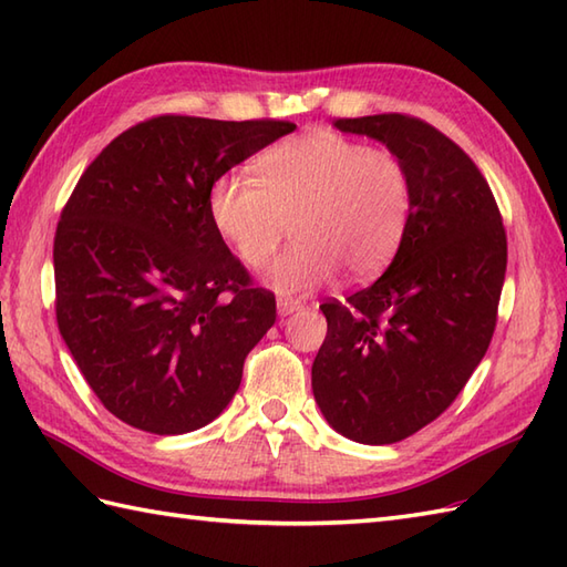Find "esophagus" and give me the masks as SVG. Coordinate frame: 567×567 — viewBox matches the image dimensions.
Instances as JSON below:
<instances>
[{
  "instance_id": "obj_1",
  "label": "esophagus",
  "mask_w": 567,
  "mask_h": 567,
  "mask_svg": "<svg viewBox=\"0 0 567 567\" xmlns=\"http://www.w3.org/2000/svg\"><path fill=\"white\" fill-rule=\"evenodd\" d=\"M297 309H302V302H299V299H292V297H280V299H277V315H280V317L295 315Z\"/></svg>"
}]
</instances>
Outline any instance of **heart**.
<instances>
[{
  "instance_id": "heart-1",
  "label": "heart",
  "mask_w": 567,
  "mask_h": 567,
  "mask_svg": "<svg viewBox=\"0 0 567 567\" xmlns=\"http://www.w3.org/2000/svg\"><path fill=\"white\" fill-rule=\"evenodd\" d=\"M412 214V175L402 155L333 131L277 143L256 161V177L224 173L209 189L216 231L248 270L272 265L280 295H307L339 268L353 280L378 275L400 248Z\"/></svg>"
}]
</instances>
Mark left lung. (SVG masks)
<instances>
[{
    "instance_id": "1",
    "label": "left lung",
    "mask_w": 567,
    "mask_h": 567,
    "mask_svg": "<svg viewBox=\"0 0 567 567\" xmlns=\"http://www.w3.org/2000/svg\"><path fill=\"white\" fill-rule=\"evenodd\" d=\"M402 155L412 214L375 282L319 309L329 331L311 390L329 424L368 445L396 443L439 419L487 353L507 270V231L473 158L424 118H336Z\"/></svg>"
}]
</instances>
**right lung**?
Here are the masks:
<instances>
[{"label":"right lung","instance_id":"obj_1","mask_svg":"<svg viewBox=\"0 0 567 567\" xmlns=\"http://www.w3.org/2000/svg\"><path fill=\"white\" fill-rule=\"evenodd\" d=\"M297 126L163 114L118 134L55 228V321L124 424L177 436L219 416L275 317L209 216L216 177Z\"/></svg>","mask_w":567,"mask_h":567}]
</instances>
